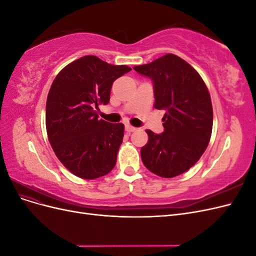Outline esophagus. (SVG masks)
I'll list each match as a JSON object with an SVG mask.
<instances>
[{
	"label": "esophagus",
	"mask_w": 256,
	"mask_h": 256,
	"mask_svg": "<svg viewBox=\"0 0 256 256\" xmlns=\"http://www.w3.org/2000/svg\"><path fill=\"white\" fill-rule=\"evenodd\" d=\"M125 128H126V131H128V132H132V131H136V127L129 125V124H127V125L125 126Z\"/></svg>",
	"instance_id": "34e87169"
}]
</instances>
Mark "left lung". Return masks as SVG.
<instances>
[{
    "instance_id": "left-lung-1",
    "label": "left lung",
    "mask_w": 256,
    "mask_h": 256,
    "mask_svg": "<svg viewBox=\"0 0 256 256\" xmlns=\"http://www.w3.org/2000/svg\"><path fill=\"white\" fill-rule=\"evenodd\" d=\"M134 68L152 80L154 109L166 110L164 134L146 130L143 164L160 177L180 175L196 164L210 140L214 113L208 88L194 68L172 53Z\"/></svg>"
}]
</instances>
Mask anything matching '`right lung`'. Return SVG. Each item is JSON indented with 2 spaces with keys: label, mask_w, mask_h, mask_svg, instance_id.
<instances>
[{
  "label": "right lung",
  "mask_w": 256,
  "mask_h": 256,
  "mask_svg": "<svg viewBox=\"0 0 256 256\" xmlns=\"http://www.w3.org/2000/svg\"><path fill=\"white\" fill-rule=\"evenodd\" d=\"M130 70L86 56L54 79L46 104V128L53 152L76 176L95 180L115 166L125 126L99 120L94 108L109 104L113 82Z\"/></svg>",
  "instance_id": "obj_1"
}]
</instances>
